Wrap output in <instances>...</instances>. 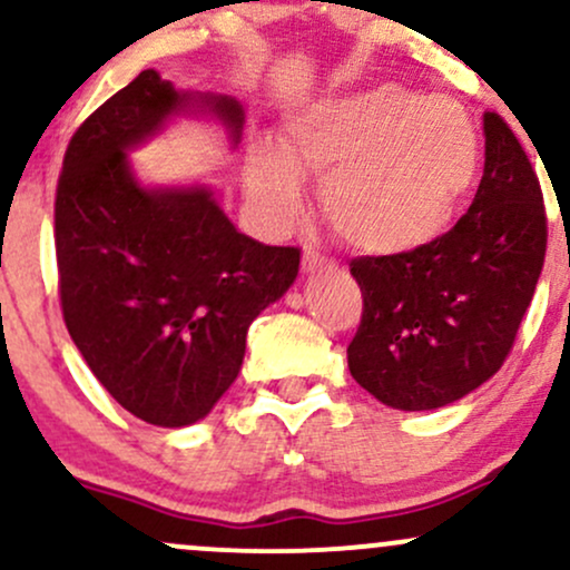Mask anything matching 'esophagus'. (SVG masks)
<instances>
[{"label":"esophagus","mask_w":570,"mask_h":570,"mask_svg":"<svg viewBox=\"0 0 570 570\" xmlns=\"http://www.w3.org/2000/svg\"><path fill=\"white\" fill-rule=\"evenodd\" d=\"M322 267H332V259H326L324 254L316 252V248L305 246L303 248V271L305 273H316V271H322Z\"/></svg>","instance_id":"34e87169"}]
</instances>
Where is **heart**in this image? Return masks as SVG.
Masks as SVG:
<instances>
[{"instance_id":"obj_1","label":"heart","mask_w":570,"mask_h":570,"mask_svg":"<svg viewBox=\"0 0 570 570\" xmlns=\"http://www.w3.org/2000/svg\"><path fill=\"white\" fill-rule=\"evenodd\" d=\"M480 168V139L450 98L372 85L313 101L259 144L246 166L248 198L267 225H289L299 176H322V206L345 244L399 257L450 227Z\"/></svg>"}]
</instances>
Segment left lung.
Instances as JSON below:
<instances>
[{
  "mask_svg": "<svg viewBox=\"0 0 570 570\" xmlns=\"http://www.w3.org/2000/svg\"><path fill=\"white\" fill-rule=\"evenodd\" d=\"M485 171L469 212L434 244L358 257L364 313L348 345L362 389L394 410H440L501 370L544 267L541 187L517 136L482 115Z\"/></svg>",
  "mask_w": 570,
  "mask_h": 570,
  "instance_id": "1",
  "label": "left lung"
}]
</instances>
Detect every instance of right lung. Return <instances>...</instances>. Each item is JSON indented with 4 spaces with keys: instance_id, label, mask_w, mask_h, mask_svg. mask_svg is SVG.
<instances>
[{
    "instance_id": "add662e5",
    "label": "right lung",
    "mask_w": 570,
    "mask_h": 570,
    "mask_svg": "<svg viewBox=\"0 0 570 570\" xmlns=\"http://www.w3.org/2000/svg\"><path fill=\"white\" fill-rule=\"evenodd\" d=\"M179 117L214 120L235 149L246 115L238 98L144 69L71 136L56 193L69 335L98 383L163 429L214 410L244 364L248 326L299 271V248L248 238L206 181L139 179L128 153Z\"/></svg>"
}]
</instances>
